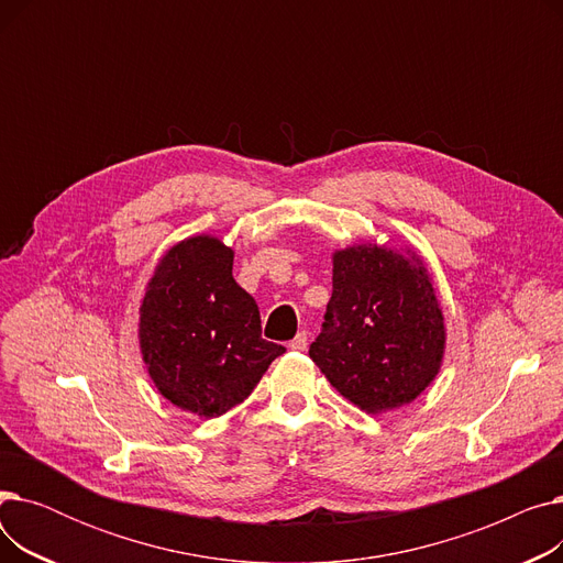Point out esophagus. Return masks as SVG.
I'll return each mask as SVG.
<instances>
[{
  "instance_id": "1",
  "label": "esophagus",
  "mask_w": 563,
  "mask_h": 563,
  "mask_svg": "<svg viewBox=\"0 0 563 563\" xmlns=\"http://www.w3.org/2000/svg\"><path fill=\"white\" fill-rule=\"evenodd\" d=\"M289 349H294V351H306V349H308V333L301 331L297 338H294V340L289 342Z\"/></svg>"
}]
</instances>
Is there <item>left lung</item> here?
I'll return each instance as SVG.
<instances>
[{
	"mask_svg": "<svg viewBox=\"0 0 563 563\" xmlns=\"http://www.w3.org/2000/svg\"><path fill=\"white\" fill-rule=\"evenodd\" d=\"M445 327L424 266L380 246L333 255V294L310 358L367 412L416 399L440 369Z\"/></svg>",
	"mask_w": 563,
	"mask_h": 563,
	"instance_id": "obj_1",
	"label": "left lung"
}]
</instances>
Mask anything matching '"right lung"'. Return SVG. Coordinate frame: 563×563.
I'll list each match as a JSON object with an SVG mask.
<instances>
[{
  "instance_id": "right-lung-1",
  "label": "right lung",
  "mask_w": 563,
  "mask_h": 563,
  "mask_svg": "<svg viewBox=\"0 0 563 563\" xmlns=\"http://www.w3.org/2000/svg\"><path fill=\"white\" fill-rule=\"evenodd\" d=\"M139 327L159 393L200 418L242 404L285 353L262 338L260 308L232 278V249L214 236H191L164 255Z\"/></svg>"
}]
</instances>
